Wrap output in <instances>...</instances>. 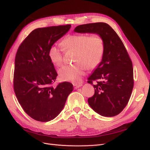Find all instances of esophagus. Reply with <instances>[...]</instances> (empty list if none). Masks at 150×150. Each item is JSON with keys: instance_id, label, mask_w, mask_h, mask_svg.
<instances>
[{"instance_id": "esophagus-1", "label": "esophagus", "mask_w": 150, "mask_h": 150, "mask_svg": "<svg viewBox=\"0 0 150 150\" xmlns=\"http://www.w3.org/2000/svg\"><path fill=\"white\" fill-rule=\"evenodd\" d=\"M73 86H74V89H78V88H80L81 86H82V84L81 83H78V84H76V83H74L73 84Z\"/></svg>"}]
</instances>
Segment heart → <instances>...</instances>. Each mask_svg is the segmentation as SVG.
<instances>
[{
    "label": "heart",
    "instance_id": "1",
    "mask_svg": "<svg viewBox=\"0 0 150 150\" xmlns=\"http://www.w3.org/2000/svg\"><path fill=\"white\" fill-rule=\"evenodd\" d=\"M61 45L64 51H74L71 65H66L59 71V78L62 81H69L76 84L81 82L87 68L94 69L101 62L104 52V42L98 34L88 36L86 34H72L66 36ZM48 57L55 66L62 64V50L52 45L48 50Z\"/></svg>",
    "mask_w": 150,
    "mask_h": 150
}]
</instances>
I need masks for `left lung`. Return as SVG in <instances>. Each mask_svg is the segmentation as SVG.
<instances>
[{
  "label": "left lung",
  "instance_id": "left-lung-1",
  "mask_svg": "<svg viewBox=\"0 0 150 150\" xmlns=\"http://www.w3.org/2000/svg\"><path fill=\"white\" fill-rule=\"evenodd\" d=\"M74 32L96 33L104 40L103 59L88 78L94 94L88 101L90 107L103 116L117 115L128 104L134 86L132 61L123 43L111 27L104 22L80 25ZM94 80L96 84H93Z\"/></svg>",
  "mask_w": 150,
  "mask_h": 150
}]
</instances>
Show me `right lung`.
I'll return each mask as SVG.
<instances>
[{"label":"right lung","mask_w":150,"mask_h":150,"mask_svg":"<svg viewBox=\"0 0 150 150\" xmlns=\"http://www.w3.org/2000/svg\"><path fill=\"white\" fill-rule=\"evenodd\" d=\"M71 27L67 24L35 29L17 49L13 89L24 111L36 121L55 118L73 90V85L66 81L53 86L57 73L47 55L49 47Z\"/></svg>","instance_id":"1"}]
</instances>
